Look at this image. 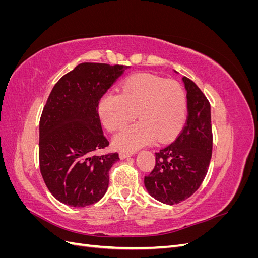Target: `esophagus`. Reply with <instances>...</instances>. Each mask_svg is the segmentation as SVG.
<instances>
[{
  "instance_id": "1",
  "label": "esophagus",
  "mask_w": 258,
  "mask_h": 258,
  "mask_svg": "<svg viewBox=\"0 0 258 258\" xmlns=\"http://www.w3.org/2000/svg\"><path fill=\"white\" fill-rule=\"evenodd\" d=\"M119 156H120V158H121V159H124V158H128V157H129V156H131V153H126V152H120Z\"/></svg>"
}]
</instances>
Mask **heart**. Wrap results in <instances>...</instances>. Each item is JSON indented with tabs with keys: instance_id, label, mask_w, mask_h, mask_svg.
Returning <instances> with one entry per match:
<instances>
[{
	"instance_id": "heart-1",
	"label": "heart",
	"mask_w": 258,
	"mask_h": 258,
	"mask_svg": "<svg viewBox=\"0 0 258 258\" xmlns=\"http://www.w3.org/2000/svg\"><path fill=\"white\" fill-rule=\"evenodd\" d=\"M99 116L104 127L117 131L136 118L140 121L123 129L114 145L134 152L156 139L170 141L182 130L186 118V97L175 81H165L152 74H135L121 84L120 93L108 92L101 98Z\"/></svg>"
}]
</instances>
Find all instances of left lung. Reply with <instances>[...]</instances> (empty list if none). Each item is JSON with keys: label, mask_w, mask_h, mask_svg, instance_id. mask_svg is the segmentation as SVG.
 <instances>
[{"label": "left lung", "mask_w": 258, "mask_h": 258, "mask_svg": "<svg viewBox=\"0 0 258 258\" xmlns=\"http://www.w3.org/2000/svg\"><path fill=\"white\" fill-rule=\"evenodd\" d=\"M187 91V119L173 143L155 153L152 172L144 184L152 197L167 205L179 204L197 191L212 156L211 106L205 93L183 76Z\"/></svg>", "instance_id": "obj_1"}]
</instances>
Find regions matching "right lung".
Returning a JSON list of instances; mask_svg holds the SVG:
<instances>
[{
    "label": "right lung",
    "instance_id": "obj_1",
    "mask_svg": "<svg viewBox=\"0 0 258 258\" xmlns=\"http://www.w3.org/2000/svg\"><path fill=\"white\" fill-rule=\"evenodd\" d=\"M127 68L84 62L61 77L46 101L40 119V170L48 190L62 204L82 208L104 196L108 171L119 156L95 154L110 145L98 106Z\"/></svg>",
    "mask_w": 258,
    "mask_h": 258
}]
</instances>
